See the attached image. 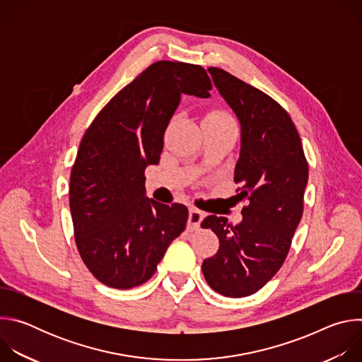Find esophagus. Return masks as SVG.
Masks as SVG:
<instances>
[{
	"label": "esophagus",
	"mask_w": 362,
	"mask_h": 362,
	"mask_svg": "<svg viewBox=\"0 0 362 362\" xmlns=\"http://www.w3.org/2000/svg\"><path fill=\"white\" fill-rule=\"evenodd\" d=\"M204 212L196 209V208H190L189 209V221H187V228L190 230H197L199 226H200V222L203 221L204 218Z\"/></svg>",
	"instance_id": "obj_1"
}]
</instances>
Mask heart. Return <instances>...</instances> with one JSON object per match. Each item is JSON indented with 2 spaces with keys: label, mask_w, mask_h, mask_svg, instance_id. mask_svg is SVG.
<instances>
[{
  "label": "heart",
  "mask_w": 362,
  "mask_h": 362,
  "mask_svg": "<svg viewBox=\"0 0 362 362\" xmlns=\"http://www.w3.org/2000/svg\"><path fill=\"white\" fill-rule=\"evenodd\" d=\"M206 119H219V120H232V117L223 110H212L206 116Z\"/></svg>",
  "instance_id": "b5f03b06"
}]
</instances>
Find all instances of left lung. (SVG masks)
I'll return each instance as SVG.
<instances>
[{"mask_svg": "<svg viewBox=\"0 0 362 362\" xmlns=\"http://www.w3.org/2000/svg\"><path fill=\"white\" fill-rule=\"evenodd\" d=\"M209 73L240 122L233 180L247 204L235 226L222 216L203 219L202 228L219 238V250L203 261L202 272L218 293L243 298L267 285L286 259L303 212L308 162L298 130L278 101L222 69Z\"/></svg>", "mask_w": 362, "mask_h": 362, "instance_id": "8db88e82", "label": "left lung"}]
</instances>
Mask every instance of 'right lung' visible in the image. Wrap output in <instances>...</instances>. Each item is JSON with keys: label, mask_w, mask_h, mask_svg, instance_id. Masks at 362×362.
Wrapping results in <instances>:
<instances>
[{"label": "right lung", "mask_w": 362, "mask_h": 362, "mask_svg": "<svg viewBox=\"0 0 362 362\" xmlns=\"http://www.w3.org/2000/svg\"><path fill=\"white\" fill-rule=\"evenodd\" d=\"M202 66L156 62L122 88L86 130L70 173V211L83 262L110 288L148 281L189 211L144 197V169L158 165L182 94L211 95Z\"/></svg>", "instance_id": "obj_1"}]
</instances>
